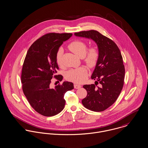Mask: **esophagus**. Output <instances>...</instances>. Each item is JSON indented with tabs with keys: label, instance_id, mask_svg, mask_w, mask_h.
I'll use <instances>...</instances> for the list:
<instances>
[{
	"label": "esophagus",
	"instance_id": "1",
	"mask_svg": "<svg viewBox=\"0 0 148 148\" xmlns=\"http://www.w3.org/2000/svg\"><path fill=\"white\" fill-rule=\"evenodd\" d=\"M81 87V86L80 85H77V84H74V88L75 89H79Z\"/></svg>",
	"mask_w": 148,
	"mask_h": 148
}]
</instances>
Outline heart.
<instances>
[{
    "label": "heart",
    "instance_id": "b5f03b06",
    "mask_svg": "<svg viewBox=\"0 0 148 148\" xmlns=\"http://www.w3.org/2000/svg\"><path fill=\"white\" fill-rule=\"evenodd\" d=\"M68 48L77 56L83 58L84 62L88 67L92 68L96 66L99 58V51L96 46H90L87 50V45L85 42L75 40L69 43ZM63 52V49L59 48L56 53V61L59 66L62 65ZM87 77V70L84 67L72 69L68 72L66 75V77L68 80L76 84L82 83L86 79Z\"/></svg>",
    "mask_w": 148,
    "mask_h": 148
}]
</instances>
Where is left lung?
I'll return each mask as SVG.
<instances>
[{"instance_id":"obj_1","label":"left lung","mask_w":148,"mask_h":148,"mask_svg":"<svg viewBox=\"0 0 148 148\" xmlns=\"http://www.w3.org/2000/svg\"><path fill=\"white\" fill-rule=\"evenodd\" d=\"M75 35L90 38L98 45L99 58L91 77L97 81L83 86L87 95L82 103L90 110L103 111L114 103L123 87L125 68L121 51L113 40L98 31H81Z\"/></svg>"}]
</instances>
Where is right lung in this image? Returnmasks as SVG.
Returning a JSON list of instances; mask_svg holds the SVG:
<instances>
[{
    "instance_id": "1",
    "label": "right lung",
    "mask_w": 148,
    "mask_h": 148,
    "mask_svg": "<svg viewBox=\"0 0 148 148\" xmlns=\"http://www.w3.org/2000/svg\"><path fill=\"white\" fill-rule=\"evenodd\" d=\"M72 33H47L37 39L29 47L22 68V89L32 108L40 115L52 116L64 108V94L73 89L71 82L60 83L53 88V78L61 81L63 76L56 75L59 69L56 61L58 50Z\"/></svg>"
}]
</instances>
